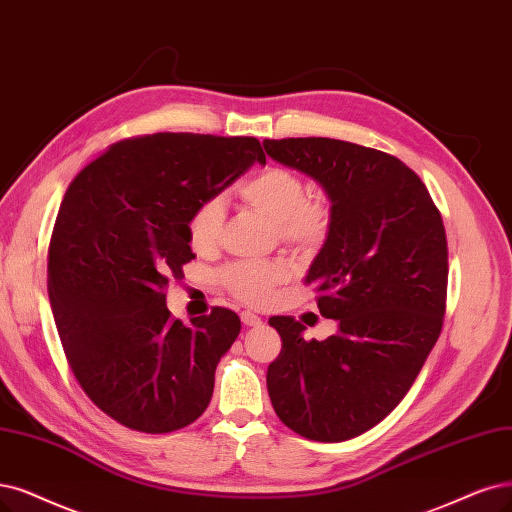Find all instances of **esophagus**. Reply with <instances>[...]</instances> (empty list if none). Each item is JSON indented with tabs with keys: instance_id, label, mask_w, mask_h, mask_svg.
Wrapping results in <instances>:
<instances>
[{
	"instance_id": "obj_1",
	"label": "esophagus",
	"mask_w": 512,
	"mask_h": 512,
	"mask_svg": "<svg viewBox=\"0 0 512 512\" xmlns=\"http://www.w3.org/2000/svg\"><path fill=\"white\" fill-rule=\"evenodd\" d=\"M240 320H242V325H246V327H259L261 325V318L257 314L249 312V310H244L240 314Z\"/></svg>"
}]
</instances>
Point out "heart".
I'll use <instances>...</instances> for the list:
<instances>
[{
  "label": "heart",
  "mask_w": 512,
  "mask_h": 512,
  "mask_svg": "<svg viewBox=\"0 0 512 512\" xmlns=\"http://www.w3.org/2000/svg\"><path fill=\"white\" fill-rule=\"evenodd\" d=\"M244 202L276 223L280 240L295 249H318L333 227L329 200L308 196L304 177L287 166H266L240 189ZM225 202L221 196L202 200L187 219L189 246L200 255L213 253L223 234ZM289 270L282 261H234L221 272L225 289L244 304L263 306L287 280Z\"/></svg>",
  "instance_id": "heart-1"
}]
</instances>
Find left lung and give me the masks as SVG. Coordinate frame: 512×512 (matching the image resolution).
I'll list each match as a JSON object with an SVG mask.
<instances>
[{
  "mask_svg": "<svg viewBox=\"0 0 512 512\" xmlns=\"http://www.w3.org/2000/svg\"><path fill=\"white\" fill-rule=\"evenodd\" d=\"M272 160L323 185L333 227L306 285L337 333L304 337L272 316L282 350L268 367L280 422L310 441L358 437L403 401L437 344L447 299V238L422 179L399 158L348 141L266 139Z\"/></svg>",
  "mask_w": 512,
  "mask_h": 512,
  "instance_id": "8db88e82",
  "label": "left lung"
}]
</instances>
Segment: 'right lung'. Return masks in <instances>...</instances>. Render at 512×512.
<instances>
[{"label":"right lung","mask_w":512,"mask_h":512,"mask_svg":"<svg viewBox=\"0 0 512 512\" xmlns=\"http://www.w3.org/2000/svg\"><path fill=\"white\" fill-rule=\"evenodd\" d=\"M266 164L255 137L158 132L111 145L67 187L48 249V295L69 367L90 401L126 428L196 422L240 318L170 316L168 278L196 255L194 208Z\"/></svg>","instance_id":"obj_1"}]
</instances>
